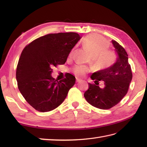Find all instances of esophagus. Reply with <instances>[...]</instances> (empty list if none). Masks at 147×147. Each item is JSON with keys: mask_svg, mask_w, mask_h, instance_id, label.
<instances>
[{"mask_svg": "<svg viewBox=\"0 0 147 147\" xmlns=\"http://www.w3.org/2000/svg\"><path fill=\"white\" fill-rule=\"evenodd\" d=\"M81 81H82V80L78 78H76V82H80Z\"/></svg>", "mask_w": 147, "mask_h": 147, "instance_id": "obj_1", "label": "esophagus"}]
</instances>
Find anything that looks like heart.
Instances as JSON below:
<instances>
[{
    "instance_id": "b5f03b06",
    "label": "heart",
    "mask_w": 147,
    "mask_h": 147,
    "mask_svg": "<svg viewBox=\"0 0 147 147\" xmlns=\"http://www.w3.org/2000/svg\"><path fill=\"white\" fill-rule=\"evenodd\" d=\"M83 43L91 52L95 66L99 69L109 67L116 61V53L107 50L109 43L102 37L96 35H89L84 38ZM88 71V67L83 65H77L74 69V73L78 76H83Z\"/></svg>"
}]
</instances>
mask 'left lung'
I'll return each mask as SVG.
<instances>
[{"instance_id": "8db88e82", "label": "left lung", "mask_w": 147, "mask_h": 147, "mask_svg": "<svg viewBox=\"0 0 147 147\" xmlns=\"http://www.w3.org/2000/svg\"><path fill=\"white\" fill-rule=\"evenodd\" d=\"M117 58L111 66L93 73L91 78L95 84L89 83V88L85 92L86 101L94 107L109 109L117 105L126 95L132 80L128 55L123 47L112 40ZM105 83L104 88L98 85L99 82Z\"/></svg>"}]
</instances>
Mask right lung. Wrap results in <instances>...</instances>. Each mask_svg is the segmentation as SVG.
Here are the masks:
<instances>
[{
	"instance_id": "add662e5",
	"label": "right lung",
	"mask_w": 147,
	"mask_h": 147,
	"mask_svg": "<svg viewBox=\"0 0 147 147\" xmlns=\"http://www.w3.org/2000/svg\"><path fill=\"white\" fill-rule=\"evenodd\" d=\"M81 38L74 32L48 34L23 49L16 69L18 86L24 99L36 111L45 112L57 108L75 84V77L69 73L56 82L51 76L52 67L65 64Z\"/></svg>"
}]
</instances>
